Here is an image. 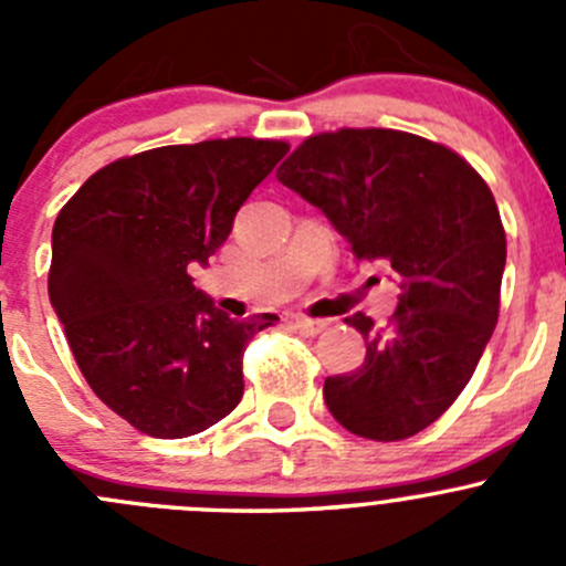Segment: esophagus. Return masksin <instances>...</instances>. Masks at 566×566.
<instances>
[{
  "label": "esophagus",
  "instance_id": "obj_1",
  "mask_svg": "<svg viewBox=\"0 0 566 566\" xmlns=\"http://www.w3.org/2000/svg\"><path fill=\"white\" fill-rule=\"evenodd\" d=\"M293 328L298 331V334H304V336H317L319 331L325 328V319H312V317L295 315L293 317Z\"/></svg>",
  "mask_w": 566,
  "mask_h": 566
}]
</instances>
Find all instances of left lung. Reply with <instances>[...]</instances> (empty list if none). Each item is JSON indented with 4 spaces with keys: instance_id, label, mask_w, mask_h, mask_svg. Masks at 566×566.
Returning <instances> with one entry per match:
<instances>
[{
    "instance_id": "1",
    "label": "left lung",
    "mask_w": 566,
    "mask_h": 566,
    "mask_svg": "<svg viewBox=\"0 0 566 566\" xmlns=\"http://www.w3.org/2000/svg\"><path fill=\"white\" fill-rule=\"evenodd\" d=\"M276 177L399 282L391 325L345 319L367 356L325 378L331 416L369 441L416 436L460 397L499 319L506 235L488 182L449 147L389 128L310 136Z\"/></svg>"
}]
</instances>
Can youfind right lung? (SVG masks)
<instances>
[{
	"instance_id": "obj_1",
	"label": "right lung",
	"mask_w": 566,
	"mask_h": 566,
	"mask_svg": "<svg viewBox=\"0 0 566 566\" xmlns=\"http://www.w3.org/2000/svg\"><path fill=\"white\" fill-rule=\"evenodd\" d=\"M210 139L119 158L60 210L49 298L90 389L153 438H188L243 397V350L273 315L232 319L188 268L230 238L249 193L287 156Z\"/></svg>"
}]
</instances>
